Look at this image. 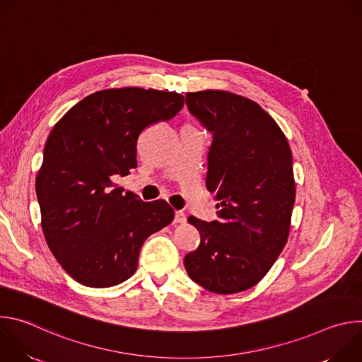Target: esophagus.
Here are the masks:
<instances>
[{"mask_svg":"<svg viewBox=\"0 0 362 362\" xmlns=\"http://www.w3.org/2000/svg\"><path fill=\"white\" fill-rule=\"evenodd\" d=\"M175 222H176V223H185V222H186V215H185L183 212L177 211V212L175 214Z\"/></svg>","mask_w":362,"mask_h":362,"instance_id":"1","label":"esophagus"}]
</instances>
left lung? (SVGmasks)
I'll return each instance as SVG.
<instances>
[{"label": "left lung", "mask_w": 362, "mask_h": 362, "mask_svg": "<svg viewBox=\"0 0 362 362\" xmlns=\"http://www.w3.org/2000/svg\"><path fill=\"white\" fill-rule=\"evenodd\" d=\"M189 112L214 134L206 187L219 221L187 218L200 245L185 256L192 281L215 293L246 291L272 268L291 228L292 153L276 122L255 101L222 90L186 93Z\"/></svg>", "instance_id": "1"}]
</instances>
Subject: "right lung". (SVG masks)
I'll use <instances>...</instances> for the list:
<instances>
[{"instance_id": "add662e5", "label": "right lung", "mask_w": 362, "mask_h": 362, "mask_svg": "<svg viewBox=\"0 0 362 362\" xmlns=\"http://www.w3.org/2000/svg\"><path fill=\"white\" fill-rule=\"evenodd\" d=\"M185 97L123 87L95 91L51 130L35 177L41 226L49 250L78 284L109 288L137 269L140 247L168 226L165 200L143 202L113 183L137 168V139L175 117Z\"/></svg>"}]
</instances>
